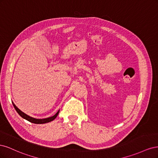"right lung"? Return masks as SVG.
Masks as SVG:
<instances>
[{
    "label": "right lung",
    "mask_w": 158,
    "mask_h": 158,
    "mask_svg": "<svg viewBox=\"0 0 158 158\" xmlns=\"http://www.w3.org/2000/svg\"><path fill=\"white\" fill-rule=\"evenodd\" d=\"M13 106L15 108L16 111H17V113L20 114V115L24 119H26V120L30 121L32 123H35V124H44V123H49V122H51L52 121H53L54 119L57 117V115H58V114L59 113V111H58V112H57L55 115L52 116V117H48V118H33L29 115H27V114H26V113H24L23 112H22L21 110L19 109L16 106L15 104H14L13 103Z\"/></svg>",
    "instance_id": "add662e5"
}]
</instances>
